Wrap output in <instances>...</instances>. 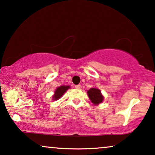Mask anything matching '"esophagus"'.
Returning a JSON list of instances; mask_svg holds the SVG:
<instances>
[{
  "instance_id": "1",
  "label": "esophagus",
  "mask_w": 155,
  "mask_h": 155,
  "mask_svg": "<svg viewBox=\"0 0 155 155\" xmlns=\"http://www.w3.org/2000/svg\"><path fill=\"white\" fill-rule=\"evenodd\" d=\"M75 87L76 89H80V88L81 87V86H80V85H76Z\"/></svg>"
}]
</instances>
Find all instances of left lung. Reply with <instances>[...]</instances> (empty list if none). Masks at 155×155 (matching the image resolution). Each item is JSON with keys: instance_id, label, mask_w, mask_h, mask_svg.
<instances>
[{"instance_id": "8db88e82", "label": "left lung", "mask_w": 155, "mask_h": 155, "mask_svg": "<svg viewBox=\"0 0 155 155\" xmlns=\"http://www.w3.org/2000/svg\"><path fill=\"white\" fill-rule=\"evenodd\" d=\"M87 95L94 104H99L104 100L101 91L97 88H90L87 91Z\"/></svg>"}]
</instances>
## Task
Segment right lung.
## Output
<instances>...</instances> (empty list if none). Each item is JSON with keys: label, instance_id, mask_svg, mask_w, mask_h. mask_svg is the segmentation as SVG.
<instances>
[{"label": "right lung", "instance_id": "1", "mask_svg": "<svg viewBox=\"0 0 155 155\" xmlns=\"http://www.w3.org/2000/svg\"><path fill=\"white\" fill-rule=\"evenodd\" d=\"M70 88V86H66V85H62L58 87L57 89L55 90V91L54 92L55 94H54L53 96V100H57L60 99L62 96L63 95V94L67 91V90Z\"/></svg>", "mask_w": 155, "mask_h": 155}]
</instances>
